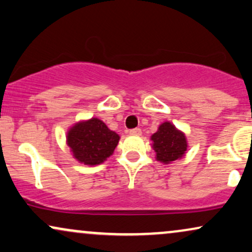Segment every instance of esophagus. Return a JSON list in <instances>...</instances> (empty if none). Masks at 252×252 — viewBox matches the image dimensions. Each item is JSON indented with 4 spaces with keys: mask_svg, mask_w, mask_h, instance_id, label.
I'll return each instance as SVG.
<instances>
[{
    "mask_svg": "<svg viewBox=\"0 0 252 252\" xmlns=\"http://www.w3.org/2000/svg\"><path fill=\"white\" fill-rule=\"evenodd\" d=\"M129 133H130V135H133V136H139V135H142V130L139 128H135V129L130 130Z\"/></svg>",
    "mask_w": 252,
    "mask_h": 252,
    "instance_id": "34e87169",
    "label": "esophagus"
}]
</instances>
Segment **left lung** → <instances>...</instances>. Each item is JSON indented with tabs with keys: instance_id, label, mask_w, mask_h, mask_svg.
<instances>
[{
	"instance_id": "obj_1",
	"label": "left lung",
	"mask_w": 252,
	"mask_h": 252,
	"mask_svg": "<svg viewBox=\"0 0 252 252\" xmlns=\"http://www.w3.org/2000/svg\"><path fill=\"white\" fill-rule=\"evenodd\" d=\"M151 141L156 151V159L164 164H170L184 157L187 151L186 136L171 122L161 123L157 132L151 136Z\"/></svg>"
}]
</instances>
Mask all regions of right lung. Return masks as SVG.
Wrapping results in <instances>:
<instances>
[{
	"mask_svg": "<svg viewBox=\"0 0 252 252\" xmlns=\"http://www.w3.org/2000/svg\"><path fill=\"white\" fill-rule=\"evenodd\" d=\"M67 145L79 163L98 165L113 155L120 136L110 130L102 121L93 119L75 123L68 130Z\"/></svg>",
	"mask_w": 252,
	"mask_h": 252,
	"instance_id": "add662e5",
	"label": "right lung"
}]
</instances>
